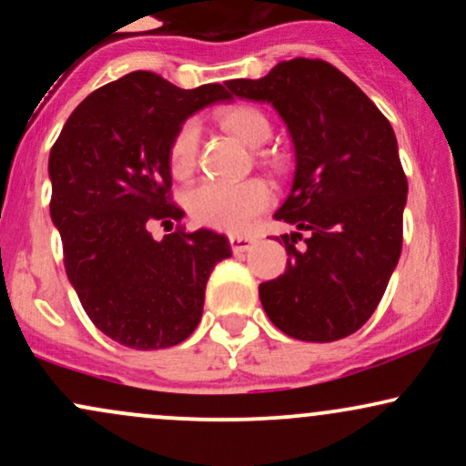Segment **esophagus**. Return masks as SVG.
I'll use <instances>...</instances> for the list:
<instances>
[{
  "mask_svg": "<svg viewBox=\"0 0 466 466\" xmlns=\"http://www.w3.org/2000/svg\"><path fill=\"white\" fill-rule=\"evenodd\" d=\"M256 238L254 237H238V234H232L229 237V245H232V251L234 254H240V251H248L254 248Z\"/></svg>",
  "mask_w": 466,
  "mask_h": 466,
  "instance_id": "obj_1",
  "label": "esophagus"
}]
</instances>
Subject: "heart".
<instances>
[{"instance_id": "heart-1", "label": "heart", "mask_w": 466, "mask_h": 466, "mask_svg": "<svg viewBox=\"0 0 466 466\" xmlns=\"http://www.w3.org/2000/svg\"><path fill=\"white\" fill-rule=\"evenodd\" d=\"M221 125L240 142L258 148L269 142L271 122L258 106L234 105L218 116ZM197 144H199V127L197 122H184L170 142L168 164L175 177H188L197 162ZM271 203V190L263 181L248 179L237 184L206 181L195 186L186 195V208L197 223L223 232H248L256 217Z\"/></svg>"}]
</instances>
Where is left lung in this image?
<instances>
[{
  "instance_id": "1",
  "label": "left lung",
  "mask_w": 466,
  "mask_h": 466,
  "mask_svg": "<svg viewBox=\"0 0 466 466\" xmlns=\"http://www.w3.org/2000/svg\"><path fill=\"white\" fill-rule=\"evenodd\" d=\"M238 98L267 103L287 125L293 179L278 221L287 271L258 287L265 313L302 341L360 330L383 298L403 243L408 179L392 125L352 80L319 58L282 61L258 80H228ZM280 238H276L280 243Z\"/></svg>"
}]
</instances>
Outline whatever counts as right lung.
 <instances>
[{
  "instance_id": "obj_1",
  "label": "right lung",
  "mask_w": 466,
  "mask_h": 466,
  "mask_svg": "<svg viewBox=\"0 0 466 466\" xmlns=\"http://www.w3.org/2000/svg\"><path fill=\"white\" fill-rule=\"evenodd\" d=\"M232 100L223 85L195 89L153 72L106 83L67 117L50 151V217L66 271L85 313L106 337L136 350L179 344L199 324L206 282L232 256L212 229L162 240L184 210L168 201V151L179 127L203 106Z\"/></svg>"
}]
</instances>
